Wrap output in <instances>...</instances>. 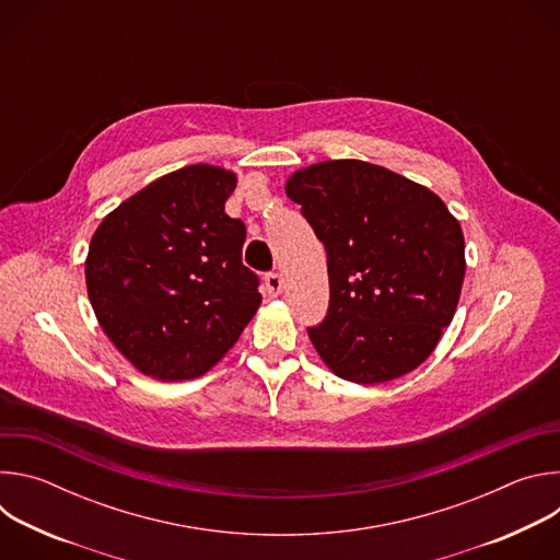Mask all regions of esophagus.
I'll return each mask as SVG.
<instances>
[{"instance_id": "esophagus-1", "label": "esophagus", "mask_w": 560, "mask_h": 560, "mask_svg": "<svg viewBox=\"0 0 560 560\" xmlns=\"http://www.w3.org/2000/svg\"><path fill=\"white\" fill-rule=\"evenodd\" d=\"M266 292L268 296H279L283 292V277L277 272L266 275Z\"/></svg>"}]
</instances>
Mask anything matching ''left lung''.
I'll use <instances>...</instances> for the list:
<instances>
[{
  "mask_svg": "<svg viewBox=\"0 0 560 560\" xmlns=\"http://www.w3.org/2000/svg\"><path fill=\"white\" fill-rule=\"evenodd\" d=\"M285 195L328 255V316L307 328L318 357L359 385L417 370L458 305V219L430 188L359 159L301 168L288 177Z\"/></svg>",
  "mask_w": 560,
  "mask_h": 560,
  "instance_id": "obj_1",
  "label": "left lung"
}]
</instances>
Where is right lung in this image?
Masks as SVG:
<instances>
[{"label":"right lung","mask_w":560,"mask_h":560,"mask_svg":"<svg viewBox=\"0 0 560 560\" xmlns=\"http://www.w3.org/2000/svg\"><path fill=\"white\" fill-rule=\"evenodd\" d=\"M232 171L195 164L148 184L95 230L86 288L113 346L145 376L206 374L261 305L242 261L244 221L225 214Z\"/></svg>","instance_id":"add662e5"}]
</instances>
